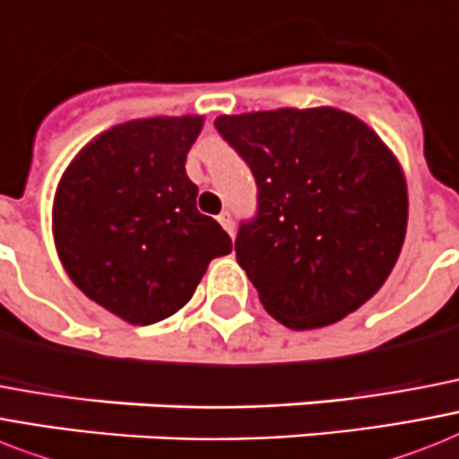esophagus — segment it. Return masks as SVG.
Segmentation results:
<instances>
[{
  "mask_svg": "<svg viewBox=\"0 0 459 459\" xmlns=\"http://www.w3.org/2000/svg\"><path fill=\"white\" fill-rule=\"evenodd\" d=\"M219 223L223 226V230L229 233L230 238H233V233H236V223H233V217H230L229 212H223V214H219Z\"/></svg>",
  "mask_w": 459,
  "mask_h": 459,
  "instance_id": "34e87169",
  "label": "esophagus"
}]
</instances>
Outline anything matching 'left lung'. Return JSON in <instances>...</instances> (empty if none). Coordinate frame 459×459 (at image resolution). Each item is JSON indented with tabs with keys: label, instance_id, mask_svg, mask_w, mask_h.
Masks as SVG:
<instances>
[{
	"label": "left lung",
	"instance_id": "1",
	"mask_svg": "<svg viewBox=\"0 0 459 459\" xmlns=\"http://www.w3.org/2000/svg\"><path fill=\"white\" fill-rule=\"evenodd\" d=\"M214 126L259 188L236 256L264 308L290 330H316L363 307L408 226V186L389 145L330 106L219 115Z\"/></svg>",
	"mask_w": 459,
	"mask_h": 459
}]
</instances>
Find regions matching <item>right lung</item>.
Returning a JSON list of instances; mask_svg holds the SVG:
<instances>
[{
	"mask_svg": "<svg viewBox=\"0 0 459 459\" xmlns=\"http://www.w3.org/2000/svg\"><path fill=\"white\" fill-rule=\"evenodd\" d=\"M203 115L143 117L89 141L54 195L51 229L70 281L132 325L184 308L229 233L195 207L186 155Z\"/></svg>",
	"mask_w": 459,
	"mask_h": 459,
	"instance_id": "right-lung-1",
	"label": "right lung"
}]
</instances>
